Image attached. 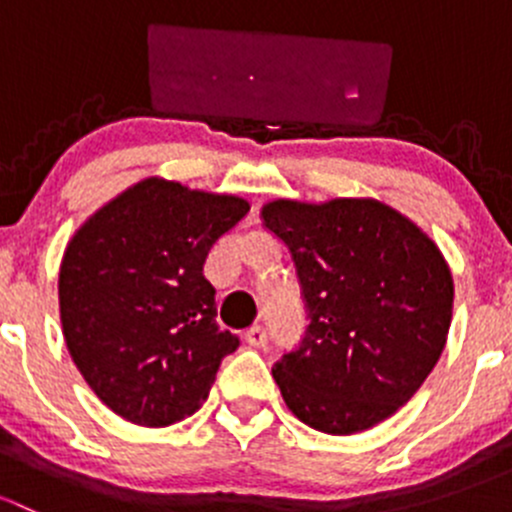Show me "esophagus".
I'll return each mask as SVG.
<instances>
[{
    "mask_svg": "<svg viewBox=\"0 0 512 512\" xmlns=\"http://www.w3.org/2000/svg\"><path fill=\"white\" fill-rule=\"evenodd\" d=\"M245 342L250 344V347L262 349L267 344V329L260 327V324H255V327H250L245 332Z\"/></svg>",
    "mask_w": 512,
    "mask_h": 512,
    "instance_id": "1",
    "label": "esophagus"
}]
</instances>
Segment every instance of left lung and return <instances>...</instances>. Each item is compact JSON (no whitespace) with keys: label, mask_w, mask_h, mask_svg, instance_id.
Listing matches in <instances>:
<instances>
[{"label":"left lung","mask_w":512,"mask_h":512,"mask_svg":"<svg viewBox=\"0 0 512 512\" xmlns=\"http://www.w3.org/2000/svg\"><path fill=\"white\" fill-rule=\"evenodd\" d=\"M262 225L287 245L309 319L272 369L289 411L332 436L394 416L446 347L453 280L441 250L379 200H275Z\"/></svg>","instance_id":"obj_1"}]
</instances>
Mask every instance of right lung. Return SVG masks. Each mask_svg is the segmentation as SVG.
<instances>
[{
	"label": "right lung",
	"instance_id": "obj_1",
	"mask_svg": "<svg viewBox=\"0 0 512 512\" xmlns=\"http://www.w3.org/2000/svg\"><path fill=\"white\" fill-rule=\"evenodd\" d=\"M235 195L148 178L91 215L59 272L76 369L113 414L170 426L198 411L237 337L215 322L208 252L247 215Z\"/></svg>",
	"mask_w": 512,
	"mask_h": 512
}]
</instances>
